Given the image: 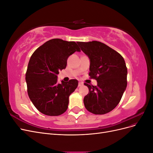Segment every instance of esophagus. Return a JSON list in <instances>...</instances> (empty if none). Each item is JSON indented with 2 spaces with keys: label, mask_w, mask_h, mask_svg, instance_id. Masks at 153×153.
<instances>
[{
  "label": "esophagus",
  "mask_w": 153,
  "mask_h": 153,
  "mask_svg": "<svg viewBox=\"0 0 153 153\" xmlns=\"http://www.w3.org/2000/svg\"><path fill=\"white\" fill-rule=\"evenodd\" d=\"M83 85L84 84H83V83H82V82L78 83V87H82Z\"/></svg>",
  "instance_id": "obj_1"
}]
</instances>
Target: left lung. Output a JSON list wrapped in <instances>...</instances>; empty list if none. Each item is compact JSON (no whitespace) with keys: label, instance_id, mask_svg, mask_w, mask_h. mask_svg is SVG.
Segmentation results:
<instances>
[{"label":"left lung","instance_id":"1","mask_svg":"<svg viewBox=\"0 0 153 153\" xmlns=\"http://www.w3.org/2000/svg\"><path fill=\"white\" fill-rule=\"evenodd\" d=\"M90 59V78L96 86L85 83L89 94L84 97L85 108L94 114H105L114 109L127 86V68L121 55L100 41L77 42Z\"/></svg>","mask_w":153,"mask_h":153}]
</instances>
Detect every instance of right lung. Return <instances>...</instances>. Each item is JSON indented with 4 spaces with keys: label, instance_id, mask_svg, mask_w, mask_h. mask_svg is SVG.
I'll list each match as a JSON object with an SVG mask.
<instances>
[{
    "label": "right lung",
    "instance_id": "right-lung-1",
    "mask_svg": "<svg viewBox=\"0 0 153 153\" xmlns=\"http://www.w3.org/2000/svg\"><path fill=\"white\" fill-rule=\"evenodd\" d=\"M80 49L75 41L52 39L32 53L25 74L30 100L40 112L57 116L68 107L69 96L78 86L76 80L57 83L59 71L65 69L69 55Z\"/></svg>",
    "mask_w": 153,
    "mask_h": 153
}]
</instances>
